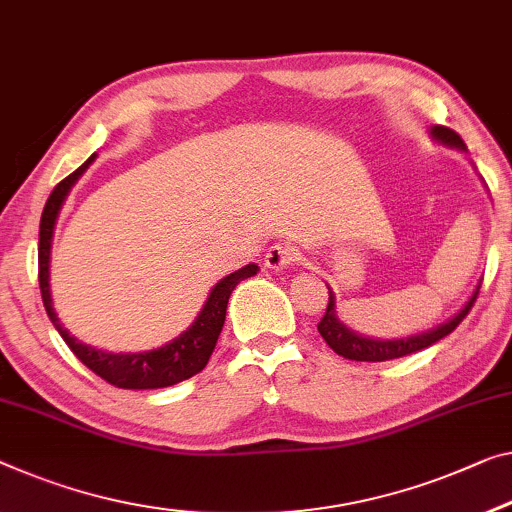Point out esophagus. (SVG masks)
Returning <instances> with one entry per match:
<instances>
[{
  "label": "esophagus",
  "instance_id": "esophagus-1",
  "mask_svg": "<svg viewBox=\"0 0 512 512\" xmlns=\"http://www.w3.org/2000/svg\"><path fill=\"white\" fill-rule=\"evenodd\" d=\"M297 261V251L290 247V245H274L270 247V251H267L265 256V265L270 267V270H288L290 265H293Z\"/></svg>",
  "mask_w": 512,
  "mask_h": 512
}]
</instances>
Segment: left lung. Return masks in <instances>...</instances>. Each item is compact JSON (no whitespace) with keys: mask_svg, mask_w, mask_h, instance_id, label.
Wrapping results in <instances>:
<instances>
[{"mask_svg":"<svg viewBox=\"0 0 512 512\" xmlns=\"http://www.w3.org/2000/svg\"><path fill=\"white\" fill-rule=\"evenodd\" d=\"M430 137L442 146L458 148V151H467L465 141L460 139L458 132L442 128V125H435V128H430ZM478 288H481V286H476L474 293H471V297L465 302V306H462V309L455 313V316H451L446 322H442V325L432 327V329H428V332L403 336V338H373V336H361L357 332H352L350 327H345L343 322L338 320V316H336V297H334L332 290H329V304H327L325 316H322V320L318 322V332H320L322 338H325L329 348H332L336 355H341L345 359H352V361L398 359V357L412 355V352H419L423 348H428V345L442 341L444 336L451 334L453 329L458 327L462 320H465L471 306H474Z\"/></svg>","mask_w":512,"mask_h":512,"instance_id":"8db88e82","label":"left lung"}]
</instances>
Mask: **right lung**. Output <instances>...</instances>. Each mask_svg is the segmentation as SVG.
<instances>
[{
  "mask_svg": "<svg viewBox=\"0 0 512 512\" xmlns=\"http://www.w3.org/2000/svg\"><path fill=\"white\" fill-rule=\"evenodd\" d=\"M96 160V155H91L80 169L73 171L68 178L54 187L50 199H47L41 217V233H38V281H41V295L47 316H50L52 325L57 327V332L64 338L66 345L73 350V355L82 361L86 368H91L93 373L102 380L114 384L119 389H162L178 384L183 380H190L192 375L201 373L206 368L208 359L215 350L217 338L222 334L224 320H226V304L233 288L238 286L242 279L254 277L258 272L256 263H249L240 270L231 272L229 277L219 279L215 288L210 290L206 304L199 311V316L194 318L190 327L183 334L176 336L174 341L164 343L162 348L146 350V352H105L77 341L75 336H70L68 329L61 325L52 306V293H50V251H52V235L54 224L64 206L66 196L73 190V185L82 178V174L89 169V164Z\"/></svg>",
  "mask_w": 512,
  "mask_h": 512,
  "instance_id": "right-lung-1",
  "label": "right lung"
}]
</instances>
